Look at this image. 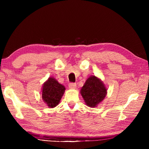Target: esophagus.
<instances>
[{
	"label": "esophagus",
	"instance_id": "34e87169",
	"mask_svg": "<svg viewBox=\"0 0 149 149\" xmlns=\"http://www.w3.org/2000/svg\"><path fill=\"white\" fill-rule=\"evenodd\" d=\"M68 87H69V88H70V89H74V88H76V84L74 83H69Z\"/></svg>",
	"mask_w": 149,
	"mask_h": 149
}]
</instances>
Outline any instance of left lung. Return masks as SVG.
I'll return each mask as SVG.
<instances>
[{"mask_svg":"<svg viewBox=\"0 0 149 149\" xmlns=\"http://www.w3.org/2000/svg\"><path fill=\"white\" fill-rule=\"evenodd\" d=\"M107 89L99 79L91 76L86 80L82 88L81 94L89 107H96L105 98Z\"/></svg>","mask_w":149,"mask_h":149,"instance_id":"left-lung-1","label":"left lung"}]
</instances>
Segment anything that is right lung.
I'll list each match as a JSON object with an SVG mask.
<instances>
[{
  "label": "right lung",
  "mask_w": 149,
  "mask_h": 149,
  "mask_svg": "<svg viewBox=\"0 0 149 149\" xmlns=\"http://www.w3.org/2000/svg\"><path fill=\"white\" fill-rule=\"evenodd\" d=\"M65 88L55 79L49 78L44 83L42 89V99L49 107H56L65 92Z\"/></svg>",
  "instance_id": "1"
}]
</instances>
